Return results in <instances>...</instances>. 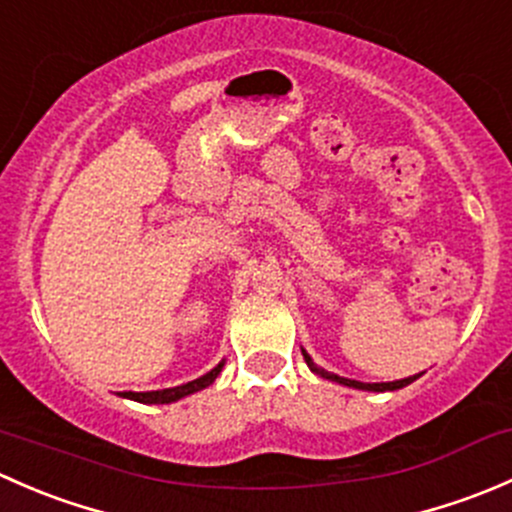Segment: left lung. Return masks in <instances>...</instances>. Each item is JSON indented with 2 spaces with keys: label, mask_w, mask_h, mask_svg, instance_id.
Here are the masks:
<instances>
[{
  "label": "left lung",
  "mask_w": 512,
  "mask_h": 512,
  "mask_svg": "<svg viewBox=\"0 0 512 512\" xmlns=\"http://www.w3.org/2000/svg\"><path fill=\"white\" fill-rule=\"evenodd\" d=\"M302 354H304V361H307V364L312 366V369L317 371V374L327 376V379H332V381H339V384H344V386H354V389H364V391H394V389H404V386H409L411 381H416V379H418V376H409V379H401V381H389V384H361V381L342 379V376H334V374H327V371L317 369V366L312 364V359H309V356H307V352H302Z\"/></svg>",
  "instance_id": "1"
}]
</instances>
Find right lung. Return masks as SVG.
Segmentation results:
<instances>
[{"label": "right lung", "instance_id": "add662e5", "mask_svg": "<svg viewBox=\"0 0 512 512\" xmlns=\"http://www.w3.org/2000/svg\"><path fill=\"white\" fill-rule=\"evenodd\" d=\"M220 369H223V364H218L213 371H208L205 376H200V379L188 381V384H183V386H175V389L143 391V394H136V391H123V396H126V399H133V401H141V404H170V401H178V399H183V396L193 394V391H200V389H205V386L213 384V381L218 379Z\"/></svg>", "mask_w": 512, "mask_h": 512}]
</instances>
